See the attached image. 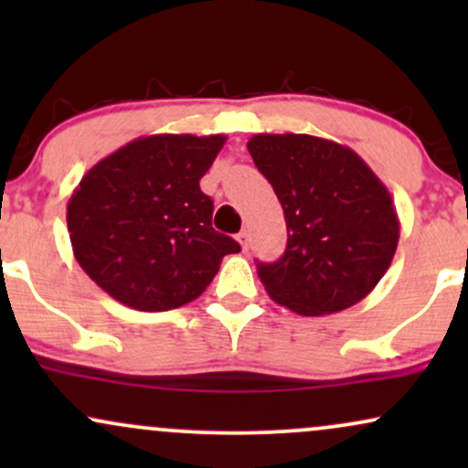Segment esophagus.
I'll return each instance as SVG.
<instances>
[{
    "mask_svg": "<svg viewBox=\"0 0 468 468\" xmlns=\"http://www.w3.org/2000/svg\"><path fill=\"white\" fill-rule=\"evenodd\" d=\"M238 241H239L241 250H249V233H246V230H241V233L238 235Z\"/></svg>",
    "mask_w": 468,
    "mask_h": 468,
    "instance_id": "34e87169",
    "label": "esophagus"
}]
</instances>
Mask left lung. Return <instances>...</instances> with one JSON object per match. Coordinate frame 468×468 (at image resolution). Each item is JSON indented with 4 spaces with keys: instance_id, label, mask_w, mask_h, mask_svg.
I'll return each instance as SVG.
<instances>
[{
    "instance_id": "left-lung-1",
    "label": "left lung",
    "mask_w": 468,
    "mask_h": 468,
    "mask_svg": "<svg viewBox=\"0 0 468 468\" xmlns=\"http://www.w3.org/2000/svg\"><path fill=\"white\" fill-rule=\"evenodd\" d=\"M252 163L286 218V252L257 264L266 292L302 316L367 297L394 260L400 222L388 186L346 144L308 133H255Z\"/></svg>"
}]
</instances>
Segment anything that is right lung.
I'll return each mask as SVG.
<instances>
[{"label":"right lung","instance_id":"right-lung-1","mask_svg":"<svg viewBox=\"0 0 468 468\" xmlns=\"http://www.w3.org/2000/svg\"><path fill=\"white\" fill-rule=\"evenodd\" d=\"M227 136L154 133L105 155L68 202L74 257L112 299L143 313L193 302L239 244L211 227L200 178Z\"/></svg>","mask_w":468,"mask_h":468}]
</instances>
